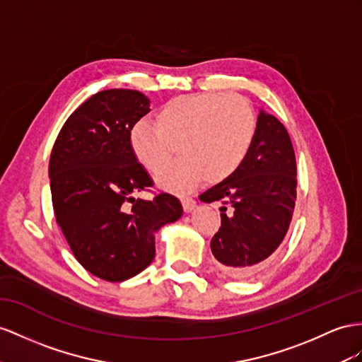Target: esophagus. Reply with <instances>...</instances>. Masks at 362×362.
I'll use <instances>...</instances> for the list:
<instances>
[{"label":"esophagus","mask_w":362,"mask_h":362,"mask_svg":"<svg viewBox=\"0 0 362 362\" xmlns=\"http://www.w3.org/2000/svg\"><path fill=\"white\" fill-rule=\"evenodd\" d=\"M180 202H182V206H183V211H185V212H191L194 208L197 206L196 200L191 199V197H182Z\"/></svg>","instance_id":"34e87169"}]
</instances>
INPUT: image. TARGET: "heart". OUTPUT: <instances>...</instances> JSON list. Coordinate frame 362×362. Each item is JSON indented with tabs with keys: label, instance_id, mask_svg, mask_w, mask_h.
<instances>
[{
	"label": "heart",
	"instance_id": "b5f03b06",
	"mask_svg": "<svg viewBox=\"0 0 362 362\" xmlns=\"http://www.w3.org/2000/svg\"><path fill=\"white\" fill-rule=\"evenodd\" d=\"M257 133V116L238 95L196 93L177 96L156 113V125L139 120L129 133L136 159L157 173L173 152L157 182L173 192H188L208 179L223 182L243 165Z\"/></svg>",
	"mask_w": 362,
	"mask_h": 362
}]
</instances>
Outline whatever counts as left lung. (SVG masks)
Returning a JSON list of instances; mask_svg holds the SVG:
<instances>
[{
	"label": "left lung",
	"instance_id": "left-lung-1",
	"mask_svg": "<svg viewBox=\"0 0 362 362\" xmlns=\"http://www.w3.org/2000/svg\"><path fill=\"white\" fill-rule=\"evenodd\" d=\"M199 199L223 203L221 226L211 240L220 269L233 278L260 271L286 237L296 200L295 153L280 120L260 110L254 144L243 165Z\"/></svg>",
	"mask_w": 362,
	"mask_h": 362
}]
</instances>
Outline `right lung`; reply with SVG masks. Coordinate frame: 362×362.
Instances as JSON below:
<instances>
[{
  "label": "right lung",
  "instance_id": "obj_1",
  "mask_svg": "<svg viewBox=\"0 0 362 362\" xmlns=\"http://www.w3.org/2000/svg\"><path fill=\"white\" fill-rule=\"evenodd\" d=\"M150 111L141 91H99L62 125L49 162L57 223L90 274L124 281L153 262L154 233L183 214L177 197H136L153 180L133 153L129 133Z\"/></svg>",
  "mask_w": 362,
  "mask_h": 362
}]
</instances>
